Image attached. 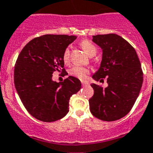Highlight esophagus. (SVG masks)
I'll use <instances>...</instances> for the list:
<instances>
[{"mask_svg":"<svg viewBox=\"0 0 153 153\" xmlns=\"http://www.w3.org/2000/svg\"><path fill=\"white\" fill-rule=\"evenodd\" d=\"M81 84H82V85H83V86L88 85V82H87V81H82V82H81Z\"/></svg>","mask_w":153,"mask_h":153,"instance_id":"esophagus-1","label":"esophagus"}]
</instances>
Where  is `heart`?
Instances as JSON below:
<instances>
[{
  "label": "heart",
  "mask_w": 153,
  "mask_h": 153,
  "mask_svg": "<svg viewBox=\"0 0 153 153\" xmlns=\"http://www.w3.org/2000/svg\"><path fill=\"white\" fill-rule=\"evenodd\" d=\"M79 45L82 48V49L85 51V53L88 56L93 57L96 55L97 53V48L94 44H92L91 41L88 40H82L79 43ZM70 60V50L69 48L64 50L62 54V61L65 64H68ZM90 74V70L85 67H81V66H74L69 69V74L73 76L78 78L79 79L84 80L88 77V76Z\"/></svg>",
  "instance_id": "1"
}]
</instances>
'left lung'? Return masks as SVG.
I'll use <instances>...</instances> for the list:
<instances>
[{"label":"left lung","mask_w":153,"mask_h":153,"mask_svg":"<svg viewBox=\"0 0 153 153\" xmlns=\"http://www.w3.org/2000/svg\"><path fill=\"white\" fill-rule=\"evenodd\" d=\"M92 40L102 49L100 68L92 78L100 82L106 78L108 87L91 84V113L103 121L117 120L129 113L138 97L143 82L141 62L134 48L119 35H96Z\"/></svg>","instance_id":"1"}]
</instances>
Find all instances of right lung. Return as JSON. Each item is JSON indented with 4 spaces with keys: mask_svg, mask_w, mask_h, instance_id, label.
Instances as JSON below:
<instances>
[{
    "mask_svg": "<svg viewBox=\"0 0 153 153\" xmlns=\"http://www.w3.org/2000/svg\"><path fill=\"white\" fill-rule=\"evenodd\" d=\"M75 36L47 34L33 39L18 56L14 70L15 87L26 109L43 122H54L69 112V98L81 88L77 78L69 76L63 82L52 80L54 72L68 75L63 51Z\"/></svg>",
    "mask_w": 153,
    "mask_h": 153,
    "instance_id": "obj_1",
    "label": "right lung"
}]
</instances>
